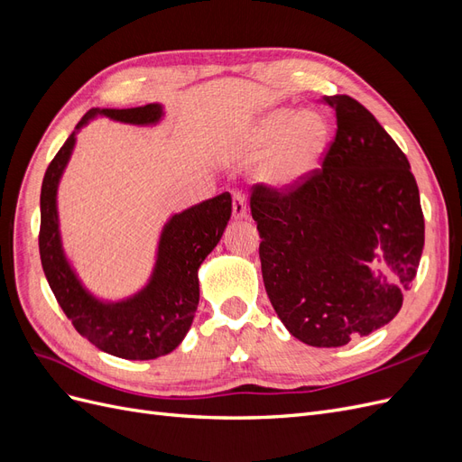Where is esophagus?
Instances as JSON below:
<instances>
[{"label": "esophagus", "mask_w": 462, "mask_h": 462, "mask_svg": "<svg viewBox=\"0 0 462 462\" xmlns=\"http://www.w3.org/2000/svg\"><path fill=\"white\" fill-rule=\"evenodd\" d=\"M233 217L235 219L246 217V200L243 194H233Z\"/></svg>", "instance_id": "obj_1"}]
</instances>
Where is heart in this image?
Wrapping results in <instances>:
<instances>
[{
  "mask_svg": "<svg viewBox=\"0 0 462 462\" xmlns=\"http://www.w3.org/2000/svg\"><path fill=\"white\" fill-rule=\"evenodd\" d=\"M329 143V125L314 109L297 114L292 107H275L256 119L245 136L246 156H265L258 183L275 192H291L304 185L318 170Z\"/></svg>",
  "mask_w": 462,
  "mask_h": 462,
  "instance_id": "b5f03b06",
  "label": "heart"
}]
</instances>
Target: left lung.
I'll return each instance as SVG.
<instances>
[{
  "label": "left lung",
  "instance_id": "left-lung-1",
  "mask_svg": "<svg viewBox=\"0 0 462 462\" xmlns=\"http://www.w3.org/2000/svg\"><path fill=\"white\" fill-rule=\"evenodd\" d=\"M337 134L304 185L254 187L265 292L287 331L310 346H343L383 328L402 306L424 248L411 163L351 96H326Z\"/></svg>",
  "mask_w": 462,
  "mask_h": 462
}]
</instances>
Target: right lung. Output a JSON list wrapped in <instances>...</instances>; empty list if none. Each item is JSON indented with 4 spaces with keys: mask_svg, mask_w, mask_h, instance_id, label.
I'll list each match as a JSON object with an SVG mask.
<instances>
[{
    "mask_svg": "<svg viewBox=\"0 0 462 462\" xmlns=\"http://www.w3.org/2000/svg\"><path fill=\"white\" fill-rule=\"evenodd\" d=\"M163 116L162 104L90 109L48 165L40 192V260L55 299L82 337L100 351L127 360L165 356L185 339L199 309V268L227 227L231 194L223 192L173 214L162 227L146 285L121 300H104L85 287L65 254L58 189L73 156L77 133L92 119L107 117L136 127H153Z\"/></svg>",
    "mask_w": 462,
    "mask_h": 462,
    "instance_id": "right-lung-1",
    "label": "right lung"
}]
</instances>
